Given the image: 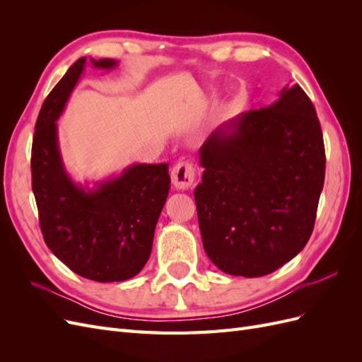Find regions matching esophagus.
I'll return each mask as SVG.
<instances>
[{"label":"esophagus","mask_w":362,"mask_h":362,"mask_svg":"<svg viewBox=\"0 0 362 362\" xmlns=\"http://www.w3.org/2000/svg\"><path fill=\"white\" fill-rule=\"evenodd\" d=\"M172 182L177 189L180 190H187L193 185L194 181V168L193 164L189 161H181L178 164H175L172 172Z\"/></svg>","instance_id":"1"}]
</instances>
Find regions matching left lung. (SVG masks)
Segmentation results:
<instances>
[{
    "mask_svg": "<svg viewBox=\"0 0 362 362\" xmlns=\"http://www.w3.org/2000/svg\"><path fill=\"white\" fill-rule=\"evenodd\" d=\"M199 163L194 201L202 243L222 272L264 276L308 243L326 157L319 117L299 84L217 128Z\"/></svg>",
    "mask_w": 362,
    "mask_h": 362,
    "instance_id": "obj_1",
    "label": "left lung"
}]
</instances>
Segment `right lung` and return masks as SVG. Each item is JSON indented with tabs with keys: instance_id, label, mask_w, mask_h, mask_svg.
<instances>
[{
	"instance_id": "1",
	"label": "right lung",
	"mask_w": 362,
	"mask_h": 362,
	"mask_svg": "<svg viewBox=\"0 0 362 362\" xmlns=\"http://www.w3.org/2000/svg\"><path fill=\"white\" fill-rule=\"evenodd\" d=\"M113 69L112 59L93 60ZM86 57L76 60L43 101L31 146V189L47 246L76 275L96 282L125 281L145 267L160 213L170 189L169 164H133L120 177L76 185L62 163L57 124L78 83Z\"/></svg>"
}]
</instances>
